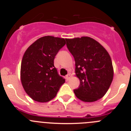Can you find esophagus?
<instances>
[{"label": "esophagus", "mask_w": 131, "mask_h": 131, "mask_svg": "<svg viewBox=\"0 0 131 131\" xmlns=\"http://www.w3.org/2000/svg\"><path fill=\"white\" fill-rule=\"evenodd\" d=\"M71 76H70V74H68V75H66V79H67V80H70V79Z\"/></svg>", "instance_id": "34e87169"}]
</instances>
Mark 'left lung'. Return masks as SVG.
Instances as JSON below:
<instances>
[{
  "label": "left lung",
  "instance_id": "8db88e82",
  "mask_svg": "<svg viewBox=\"0 0 131 131\" xmlns=\"http://www.w3.org/2000/svg\"><path fill=\"white\" fill-rule=\"evenodd\" d=\"M67 46L75 61V73L80 80L74 90L77 98L94 102L105 96L113 77L112 61L107 51L89 37L66 39Z\"/></svg>",
  "mask_w": 131,
  "mask_h": 131
}]
</instances>
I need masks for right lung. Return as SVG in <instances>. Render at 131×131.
I'll use <instances>...</instances> for the list:
<instances>
[{
  "mask_svg": "<svg viewBox=\"0 0 131 131\" xmlns=\"http://www.w3.org/2000/svg\"><path fill=\"white\" fill-rule=\"evenodd\" d=\"M65 43L63 38L45 36L25 51L21 64V81L25 92L34 101H51L65 82L54 65L55 56Z\"/></svg>",
  "mask_w": 131,
  "mask_h": 131,
  "instance_id": "right-lung-1",
  "label": "right lung"
}]
</instances>
